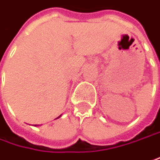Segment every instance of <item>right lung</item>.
<instances>
[{
	"label": "right lung",
	"instance_id": "obj_1",
	"mask_svg": "<svg viewBox=\"0 0 160 160\" xmlns=\"http://www.w3.org/2000/svg\"><path fill=\"white\" fill-rule=\"evenodd\" d=\"M60 116H61V115H59V116H58V118H59V117H60ZM58 118H57V119H58ZM35 126H37V124H35Z\"/></svg>",
	"mask_w": 160,
	"mask_h": 160
}]
</instances>
